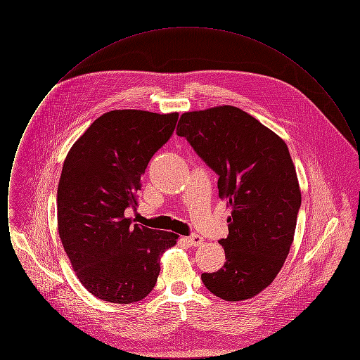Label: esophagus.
<instances>
[{
  "label": "esophagus",
  "mask_w": 360,
  "mask_h": 360,
  "mask_svg": "<svg viewBox=\"0 0 360 360\" xmlns=\"http://www.w3.org/2000/svg\"><path fill=\"white\" fill-rule=\"evenodd\" d=\"M188 241L190 245L198 247V245L204 244V238H201V236H200V235H197V233H193V235H190V236H188Z\"/></svg>",
  "instance_id": "obj_1"
}]
</instances>
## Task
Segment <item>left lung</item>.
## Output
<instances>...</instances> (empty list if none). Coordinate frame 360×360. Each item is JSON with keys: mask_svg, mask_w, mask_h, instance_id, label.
<instances>
[{"mask_svg": "<svg viewBox=\"0 0 360 360\" xmlns=\"http://www.w3.org/2000/svg\"><path fill=\"white\" fill-rule=\"evenodd\" d=\"M176 135L219 175V197L232 207L223 267L201 275L206 289L225 301L264 290L290 251L301 190L286 143L236 106L181 116Z\"/></svg>", "mask_w": 360, "mask_h": 360, "instance_id": "left-lung-1", "label": "left lung"}]
</instances>
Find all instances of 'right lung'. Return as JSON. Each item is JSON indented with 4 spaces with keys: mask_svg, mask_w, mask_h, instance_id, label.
Masks as SVG:
<instances>
[{
    "mask_svg": "<svg viewBox=\"0 0 360 360\" xmlns=\"http://www.w3.org/2000/svg\"><path fill=\"white\" fill-rule=\"evenodd\" d=\"M178 113L110 110L94 121L65 159L58 185V231L89 292L132 304L154 289L162 254L178 235L127 219L150 159L172 137Z\"/></svg>",
    "mask_w": 360,
    "mask_h": 360,
    "instance_id": "1",
    "label": "right lung"
}]
</instances>
